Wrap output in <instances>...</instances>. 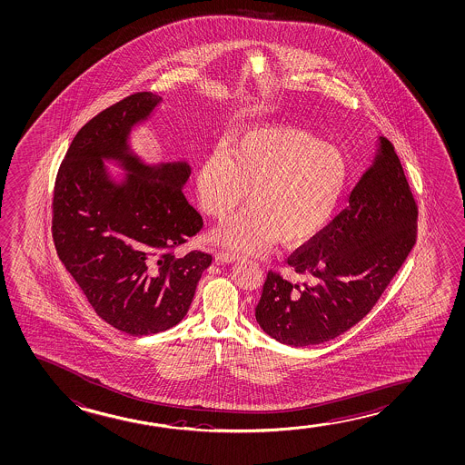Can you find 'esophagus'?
<instances>
[{"label": "esophagus", "instance_id": "1", "mask_svg": "<svg viewBox=\"0 0 465 465\" xmlns=\"http://www.w3.org/2000/svg\"><path fill=\"white\" fill-rule=\"evenodd\" d=\"M239 255L236 253H229V252H216L215 262L216 263H236L239 262Z\"/></svg>", "mask_w": 465, "mask_h": 465}]
</instances>
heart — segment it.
I'll return each mask as SVG.
<instances>
[{
    "instance_id": "b5f03b06",
    "label": "heart",
    "mask_w": 465,
    "mask_h": 465,
    "mask_svg": "<svg viewBox=\"0 0 465 465\" xmlns=\"http://www.w3.org/2000/svg\"><path fill=\"white\" fill-rule=\"evenodd\" d=\"M348 183V163L337 147L293 126H268L232 136L202 159L195 186L201 207L226 220L212 232L226 249L257 255L281 241L310 242L332 220Z\"/></svg>"
}]
</instances>
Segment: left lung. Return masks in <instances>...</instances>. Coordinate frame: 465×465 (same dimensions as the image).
Masks as SVG:
<instances>
[{
  "mask_svg": "<svg viewBox=\"0 0 465 465\" xmlns=\"http://www.w3.org/2000/svg\"><path fill=\"white\" fill-rule=\"evenodd\" d=\"M417 236V205L395 147L379 136L372 165L348 207L287 258L305 282L270 271L255 308L260 327L291 347L339 337L364 318L401 268Z\"/></svg>",
  "mask_w": 465,
  "mask_h": 465,
  "instance_id": "obj_1",
  "label": "left lung"
}]
</instances>
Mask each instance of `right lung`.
Wrapping results in <instances>:
<instances>
[{
  "mask_svg": "<svg viewBox=\"0 0 465 465\" xmlns=\"http://www.w3.org/2000/svg\"><path fill=\"white\" fill-rule=\"evenodd\" d=\"M162 101L136 93L91 118L65 153L53 199V239L65 270L97 316L130 335L176 326L212 263L195 250L173 253L203 224L183 194L191 165L146 163L130 143ZM105 163L126 176L112 177Z\"/></svg>",
  "mask_w": 465,
  "mask_h": 465,
  "instance_id": "1",
  "label": "right lung"
}]
</instances>
